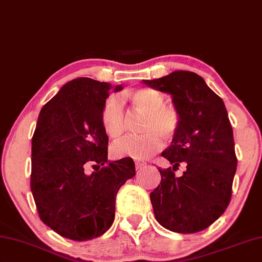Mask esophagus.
Returning <instances> with one entry per match:
<instances>
[{
  "instance_id": "1",
  "label": "esophagus",
  "mask_w": 262,
  "mask_h": 262,
  "mask_svg": "<svg viewBox=\"0 0 262 262\" xmlns=\"http://www.w3.org/2000/svg\"><path fill=\"white\" fill-rule=\"evenodd\" d=\"M146 162H143V161H135V168H136V170H140V169H142L143 167H146Z\"/></svg>"
}]
</instances>
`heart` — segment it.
Returning <instances> with one entry per match:
<instances>
[{
  "label": "heart",
  "instance_id": "b5f03b06",
  "mask_svg": "<svg viewBox=\"0 0 262 262\" xmlns=\"http://www.w3.org/2000/svg\"><path fill=\"white\" fill-rule=\"evenodd\" d=\"M129 99L135 112L146 115L141 136L126 138L112 146L115 157H132L146 160L159 152L163 147V138L171 141L183 127V114L176 105L165 103V95L155 89H139L130 92ZM101 124L107 135L119 139L127 128V115L120 95L106 99L101 110Z\"/></svg>",
  "mask_w": 262,
  "mask_h": 262
}]
</instances>
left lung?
Listing matches in <instances>:
<instances>
[{
    "mask_svg": "<svg viewBox=\"0 0 262 262\" xmlns=\"http://www.w3.org/2000/svg\"><path fill=\"white\" fill-rule=\"evenodd\" d=\"M143 82L171 94L183 114L180 134L161 154L172 167L159 168L161 183L150 193L155 218L167 230L196 233L221 217L232 197L236 156L227 111L197 73L175 71ZM181 164L187 169L177 178Z\"/></svg>",
    "mask_w": 262,
    "mask_h": 262,
    "instance_id": "1",
    "label": "left lung"
}]
</instances>
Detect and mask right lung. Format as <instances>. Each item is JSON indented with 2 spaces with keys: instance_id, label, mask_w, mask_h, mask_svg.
<instances>
[{
  "instance_id": "right-lung-1",
  "label": "right lung",
  "mask_w": 262,
  "mask_h": 262,
  "mask_svg": "<svg viewBox=\"0 0 262 262\" xmlns=\"http://www.w3.org/2000/svg\"><path fill=\"white\" fill-rule=\"evenodd\" d=\"M112 86L77 78L41 108L32 136L31 192L40 221L64 238L102 235L115 215V197L135 176L130 157L108 161L101 110ZM95 169L93 173L86 170Z\"/></svg>"
}]
</instances>
